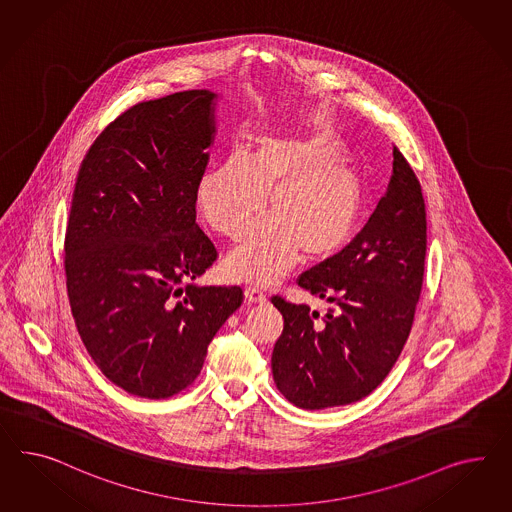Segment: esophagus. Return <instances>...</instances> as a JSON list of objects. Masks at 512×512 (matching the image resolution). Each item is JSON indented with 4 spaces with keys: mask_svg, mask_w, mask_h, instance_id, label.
<instances>
[{
    "mask_svg": "<svg viewBox=\"0 0 512 512\" xmlns=\"http://www.w3.org/2000/svg\"><path fill=\"white\" fill-rule=\"evenodd\" d=\"M244 294H246V300L249 304H264L266 302V294L259 287L249 285V287H246Z\"/></svg>",
    "mask_w": 512,
    "mask_h": 512,
    "instance_id": "esophagus-1",
    "label": "esophagus"
}]
</instances>
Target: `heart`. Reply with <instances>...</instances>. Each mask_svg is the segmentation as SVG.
<instances>
[{
    "mask_svg": "<svg viewBox=\"0 0 512 512\" xmlns=\"http://www.w3.org/2000/svg\"><path fill=\"white\" fill-rule=\"evenodd\" d=\"M337 141L263 136L246 156L229 154L197 184V205L208 225L238 240L263 214L268 218L225 259L240 281L272 283L298 255L322 261L352 235L361 210V182L352 164L333 154Z\"/></svg>",
    "mask_w": 512,
    "mask_h": 512,
    "instance_id": "obj_1",
    "label": "heart"
}]
</instances>
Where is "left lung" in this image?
Listing matches in <instances>:
<instances>
[{"mask_svg": "<svg viewBox=\"0 0 512 512\" xmlns=\"http://www.w3.org/2000/svg\"><path fill=\"white\" fill-rule=\"evenodd\" d=\"M427 212L421 184L393 147L386 194L354 240L298 277L330 305L324 315L274 296L283 333L272 352L277 389L292 404L322 410L360 401L401 356L421 294Z\"/></svg>", "mask_w": 512, "mask_h": 512, "instance_id": "1", "label": "left lung"}]
</instances>
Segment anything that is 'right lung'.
<instances>
[{"instance_id": "obj_1", "label": "right lung", "mask_w": 512, "mask_h": 512, "mask_svg": "<svg viewBox=\"0 0 512 512\" xmlns=\"http://www.w3.org/2000/svg\"><path fill=\"white\" fill-rule=\"evenodd\" d=\"M216 98L194 89L132 106L95 139L72 194V317L102 374L145 399L190 386L212 337L244 300L236 285L194 283L218 257L195 223Z\"/></svg>"}]
</instances>
